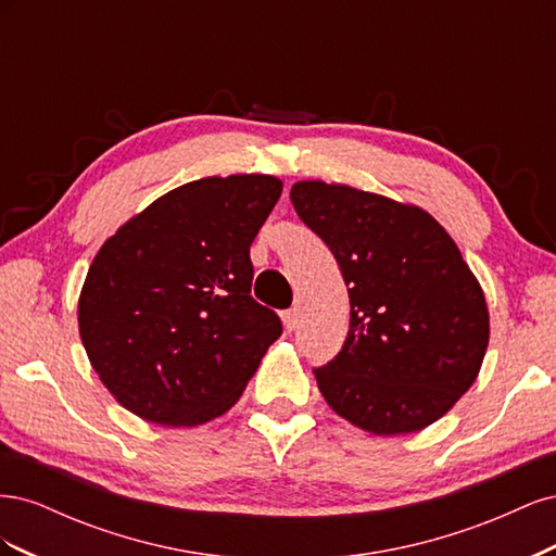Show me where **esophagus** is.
I'll list each match as a JSON object with an SVG mask.
<instances>
[{
  "instance_id": "34e87169",
  "label": "esophagus",
  "mask_w": 556,
  "mask_h": 556,
  "mask_svg": "<svg viewBox=\"0 0 556 556\" xmlns=\"http://www.w3.org/2000/svg\"><path fill=\"white\" fill-rule=\"evenodd\" d=\"M282 325H285V329H288V331H294L299 327V311L296 308L285 311L282 313Z\"/></svg>"
}]
</instances>
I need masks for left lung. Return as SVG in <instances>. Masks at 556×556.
Returning <instances> with one entry per match:
<instances>
[{
    "instance_id": "1",
    "label": "left lung",
    "mask_w": 556,
    "mask_h": 556,
    "mask_svg": "<svg viewBox=\"0 0 556 556\" xmlns=\"http://www.w3.org/2000/svg\"><path fill=\"white\" fill-rule=\"evenodd\" d=\"M296 215L333 252L350 296L339 355L315 368L333 413L376 435L415 433L476 382L490 311L450 233L419 206L299 180Z\"/></svg>"
}]
</instances>
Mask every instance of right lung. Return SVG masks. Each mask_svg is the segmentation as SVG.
Here are the masks:
<instances>
[{
  "mask_svg": "<svg viewBox=\"0 0 556 556\" xmlns=\"http://www.w3.org/2000/svg\"><path fill=\"white\" fill-rule=\"evenodd\" d=\"M282 192L264 174L185 182L99 248L78 331L99 380L146 422L225 415L282 333L250 296V245Z\"/></svg>",
  "mask_w": 556,
  "mask_h": 556,
  "instance_id": "obj_1",
  "label": "right lung"
}]
</instances>
